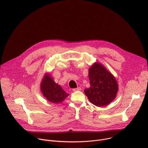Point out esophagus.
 I'll return each mask as SVG.
<instances>
[{
    "instance_id": "1",
    "label": "esophagus",
    "mask_w": 148,
    "mask_h": 148,
    "mask_svg": "<svg viewBox=\"0 0 148 148\" xmlns=\"http://www.w3.org/2000/svg\"><path fill=\"white\" fill-rule=\"evenodd\" d=\"M80 90H81V88H80V87H78V88H73V91H80Z\"/></svg>"
}]
</instances>
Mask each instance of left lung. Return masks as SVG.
<instances>
[{
    "instance_id": "1",
    "label": "left lung",
    "mask_w": 148,
    "mask_h": 148,
    "mask_svg": "<svg viewBox=\"0 0 148 148\" xmlns=\"http://www.w3.org/2000/svg\"><path fill=\"white\" fill-rule=\"evenodd\" d=\"M90 87L84 90L89 101L97 107L110 103L116 97L118 84L115 77L102 64L94 62L89 69Z\"/></svg>"
}]
</instances>
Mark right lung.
<instances>
[{
    "label": "right lung",
    "instance_id": "1",
    "mask_svg": "<svg viewBox=\"0 0 148 148\" xmlns=\"http://www.w3.org/2000/svg\"><path fill=\"white\" fill-rule=\"evenodd\" d=\"M40 90L46 99L54 103H61L69 95L54 81L49 73H46L42 79Z\"/></svg>",
    "mask_w": 148,
    "mask_h": 148
}]
</instances>
